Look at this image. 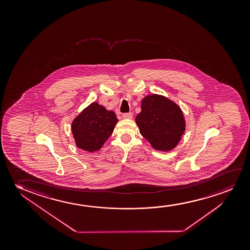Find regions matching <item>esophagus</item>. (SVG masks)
I'll return each mask as SVG.
<instances>
[{
    "label": "esophagus",
    "mask_w": 250,
    "mask_h": 250,
    "mask_svg": "<svg viewBox=\"0 0 250 250\" xmlns=\"http://www.w3.org/2000/svg\"><path fill=\"white\" fill-rule=\"evenodd\" d=\"M132 117H133V113H124L123 114L124 119H128V120H130V119H132Z\"/></svg>",
    "instance_id": "34e87169"
}]
</instances>
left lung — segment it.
<instances>
[{"mask_svg": "<svg viewBox=\"0 0 250 250\" xmlns=\"http://www.w3.org/2000/svg\"><path fill=\"white\" fill-rule=\"evenodd\" d=\"M141 109L136 117V123L142 136L154 149H173L185 130L181 108L167 97L154 94L144 97Z\"/></svg>", "mask_w": 250, "mask_h": 250, "instance_id": "left-lung-1", "label": "left lung"}]
</instances>
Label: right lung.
Listing matches in <instances>:
<instances>
[{
  "instance_id": "1",
  "label": "right lung",
  "mask_w": 250,
  "mask_h": 250,
  "mask_svg": "<svg viewBox=\"0 0 250 250\" xmlns=\"http://www.w3.org/2000/svg\"><path fill=\"white\" fill-rule=\"evenodd\" d=\"M118 121L114 112L97 103H91L72 121L76 145L90 153L99 150L113 133Z\"/></svg>"
}]
</instances>
